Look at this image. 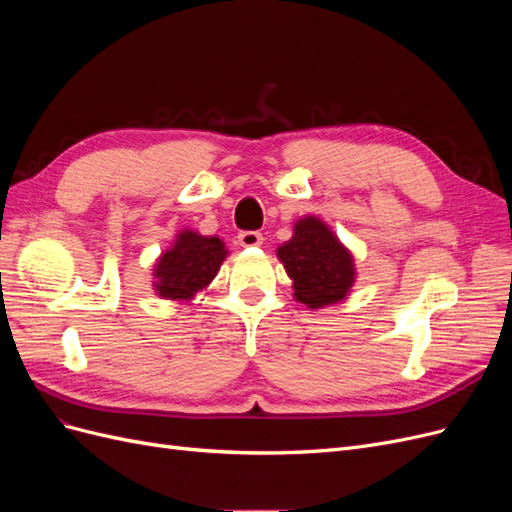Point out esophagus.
Wrapping results in <instances>:
<instances>
[{"instance_id":"obj_1","label":"esophagus","mask_w":512,"mask_h":512,"mask_svg":"<svg viewBox=\"0 0 512 512\" xmlns=\"http://www.w3.org/2000/svg\"><path fill=\"white\" fill-rule=\"evenodd\" d=\"M239 243L243 247H258L262 243V235L258 230H243L239 232Z\"/></svg>"}]
</instances>
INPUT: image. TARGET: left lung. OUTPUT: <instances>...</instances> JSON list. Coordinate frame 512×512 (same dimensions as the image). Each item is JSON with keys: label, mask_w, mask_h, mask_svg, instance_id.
I'll return each instance as SVG.
<instances>
[{"label": "left lung", "mask_w": 512, "mask_h": 512, "mask_svg": "<svg viewBox=\"0 0 512 512\" xmlns=\"http://www.w3.org/2000/svg\"><path fill=\"white\" fill-rule=\"evenodd\" d=\"M277 256L294 282V299L312 309L346 299L354 284L350 252L312 215L294 224L292 239L277 247Z\"/></svg>", "instance_id": "left-lung-1"}]
</instances>
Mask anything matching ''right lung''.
I'll return each mask as SVG.
<instances>
[{"label": "right lung", "instance_id": "add662e5", "mask_svg": "<svg viewBox=\"0 0 512 512\" xmlns=\"http://www.w3.org/2000/svg\"><path fill=\"white\" fill-rule=\"evenodd\" d=\"M226 254L222 239L183 230L175 245L160 256L156 273H153L156 275L153 286L164 299L190 301L198 290L209 286Z\"/></svg>", "mask_w": 512, "mask_h": 512}]
</instances>
